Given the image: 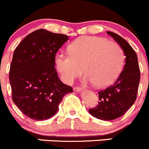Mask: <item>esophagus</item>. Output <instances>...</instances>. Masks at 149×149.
I'll use <instances>...</instances> for the list:
<instances>
[{
  "label": "esophagus",
  "instance_id": "esophagus-1",
  "mask_svg": "<svg viewBox=\"0 0 149 149\" xmlns=\"http://www.w3.org/2000/svg\"><path fill=\"white\" fill-rule=\"evenodd\" d=\"M73 90H74L75 91H76V92H81V91H84V88H81V87H74Z\"/></svg>",
  "mask_w": 149,
  "mask_h": 149
}]
</instances>
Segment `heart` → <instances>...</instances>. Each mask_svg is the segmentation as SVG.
Masks as SVG:
<instances>
[{"label":"heart","instance_id":"b5f03b06","mask_svg":"<svg viewBox=\"0 0 149 149\" xmlns=\"http://www.w3.org/2000/svg\"><path fill=\"white\" fill-rule=\"evenodd\" d=\"M124 63L121 47L104 38L85 36L71 45L70 52H60L56 65L62 79L71 83L84 71L86 80L99 87H106L116 80Z\"/></svg>","mask_w":149,"mask_h":149}]
</instances>
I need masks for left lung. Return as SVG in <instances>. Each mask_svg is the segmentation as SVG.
<instances>
[{"mask_svg":"<svg viewBox=\"0 0 149 149\" xmlns=\"http://www.w3.org/2000/svg\"><path fill=\"white\" fill-rule=\"evenodd\" d=\"M121 47L125 56L124 69L112 86L99 91V104L88 112L102 120H113L123 116L136 100L140 82L137 55L126 40L112 31H107Z\"/></svg>","mask_w":149,"mask_h":149,"instance_id":"obj_1","label":"left lung"}]
</instances>
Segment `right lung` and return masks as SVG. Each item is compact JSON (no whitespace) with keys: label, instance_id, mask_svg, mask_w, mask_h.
<instances>
[{"label":"right lung","instance_id":"1","mask_svg":"<svg viewBox=\"0 0 149 149\" xmlns=\"http://www.w3.org/2000/svg\"><path fill=\"white\" fill-rule=\"evenodd\" d=\"M68 38L41 29L30 33L14 50L9 71L12 100L31 119L52 118L63 97L73 92L55 68V54Z\"/></svg>","mask_w":149,"mask_h":149}]
</instances>
